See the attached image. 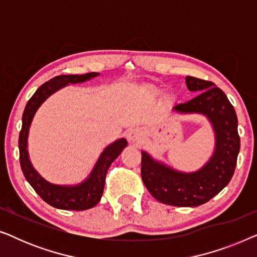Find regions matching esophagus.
Listing matches in <instances>:
<instances>
[{"mask_svg":"<svg viewBox=\"0 0 257 257\" xmlns=\"http://www.w3.org/2000/svg\"><path fill=\"white\" fill-rule=\"evenodd\" d=\"M126 136H127V139L130 143L136 144V143L142 142L144 138V132H143V130H140L139 127H132L128 130L127 135Z\"/></svg>","mask_w":257,"mask_h":257,"instance_id":"34e87169","label":"esophagus"}]
</instances>
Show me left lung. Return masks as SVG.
<instances>
[{"label": "left lung", "mask_w": 257, "mask_h": 257, "mask_svg": "<svg viewBox=\"0 0 257 257\" xmlns=\"http://www.w3.org/2000/svg\"><path fill=\"white\" fill-rule=\"evenodd\" d=\"M192 92H200L187 103L178 104V114H201L210 122L215 137L213 154L194 172H181L142 151V178L158 201L177 207H196L222 191L233 177L240 152L237 117L224 92L212 82L186 77Z\"/></svg>", "instance_id": "obj_1"}]
</instances>
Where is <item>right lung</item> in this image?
<instances>
[{"mask_svg":"<svg viewBox=\"0 0 257 257\" xmlns=\"http://www.w3.org/2000/svg\"><path fill=\"white\" fill-rule=\"evenodd\" d=\"M99 75L100 73L98 72H90L85 75H61L54 77L49 82L38 87L24 108L22 115V130L20 132L19 139L21 168H22L24 177L31 185V187L45 202L55 208L85 210L96 206L103 195L105 178H106L108 167L111 166L115 158L122 152V150L127 146V140L125 138L117 139L105 147L94 164L92 171L82 182L76 185H56L45 180L35 170L30 161L29 151H28V138H29L31 122L34 120L38 108L51 94L68 86L69 84L87 82Z\"/></svg>","mask_w":257,"mask_h":257,"instance_id":"add662e5","label":"right lung"}]
</instances>
